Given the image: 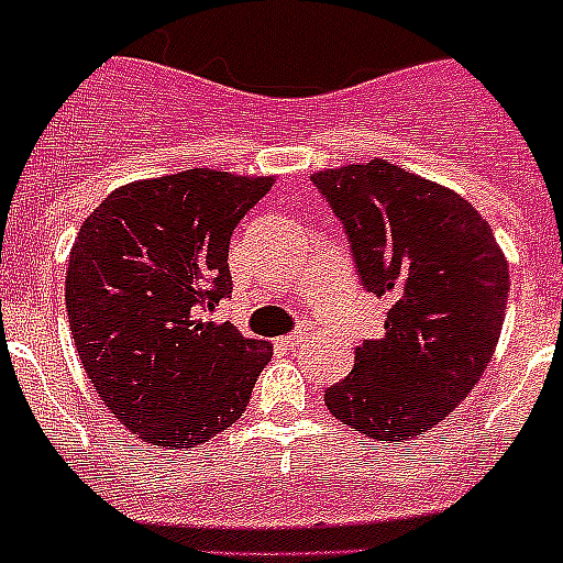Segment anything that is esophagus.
<instances>
[{
    "label": "esophagus",
    "instance_id": "34e87169",
    "mask_svg": "<svg viewBox=\"0 0 563 563\" xmlns=\"http://www.w3.org/2000/svg\"><path fill=\"white\" fill-rule=\"evenodd\" d=\"M307 335H310V327H298V330H292L290 335L282 338V343H285V346H296V343L305 341Z\"/></svg>",
    "mask_w": 563,
    "mask_h": 563
}]
</instances>
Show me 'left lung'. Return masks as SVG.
I'll return each instance as SVG.
<instances>
[{"mask_svg":"<svg viewBox=\"0 0 563 563\" xmlns=\"http://www.w3.org/2000/svg\"><path fill=\"white\" fill-rule=\"evenodd\" d=\"M341 220L366 292L389 305L332 383V417L372 437L434 429L479 383L499 341L510 276L494 231L460 194L386 161L312 177Z\"/></svg>","mask_w":563,"mask_h":563,"instance_id":"1","label":"left lung"}]
</instances>
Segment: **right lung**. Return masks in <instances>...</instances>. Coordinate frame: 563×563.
<instances>
[{
  "instance_id": "add662e5",
  "label": "right lung",
  "mask_w": 563,
  "mask_h": 563,
  "mask_svg": "<svg viewBox=\"0 0 563 563\" xmlns=\"http://www.w3.org/2000/svg\"><path fill=\"white\" fill-rule=\"evenodd\" d=\"M273 177L213 168L112 191L69 253L67 316L89 380L132 434L191 449L245 415L273 357L213 312L231 296L233 228Z\"/></svg>"
}]
</instances>
